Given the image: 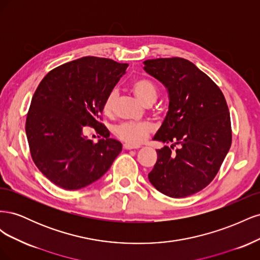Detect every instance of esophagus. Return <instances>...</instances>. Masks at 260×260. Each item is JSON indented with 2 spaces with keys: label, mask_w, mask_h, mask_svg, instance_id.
<instances>
[{
  "label": "esophagus",
  "mask_w": 260,
  "mask_h": 260,
  "mask_svg": "<svg viewBox=\"0 0 260 260\" xmlns=\"http://www.w3.org/2000/svg\"><path fill=\"white\" fill-rule=\"evenodd\" d=\"M124 149H139L140 145H135V144H130V143H125L123 144Z\"/></svg>",
  "instance_id": "obj_1"
}]
</instances>
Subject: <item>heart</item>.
I'll return each instance as SVG.
<instances>
[{
	"label": "heart",
	"instance_id": "obj_1",
	"mask_svg": "<svg viewBox=\"0 0 260 260\" xmlns=\"http://www.w3.org/2000/svg\"><path fill=\"white\" fill-rule=\"evenodd\" d=\"M132 89L138 99L143 104H153L157 99L156 85L148 79H138L132 83ZM117 89H114L108 94L104 102V112L106 114H112L118 100ZM155 125L152 122H122L116 128L117 136L121 140L132 144H138L143 142L148 137L149 133L154 132Z\"/></svg>",
	"mask_w": 260,
	"mask_h": 260
}]
</instances>
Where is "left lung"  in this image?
<instances>
[{"instance_id": "1", "label": "left lung", "mask_w": 260, "mask_h": 260, "mask_svg": "<svg viewBox=\"0 0 260 260\" xmlns=\"http://www.w3.org/2000/svg\"><path fill=\"white\" fill-rule=\"evenodd\" d=\"M143 64L145 73L166 88L169 100L167 116L153 140L170 146L156 149L148 180L169 198H185L214 180L229 152V108L216 83L190 60L156 58Z\"/></svg>"}]
</instances>
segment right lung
Wrapping results in <instances>:
<instances>
[{
	"label": "right lung",
	"mask_w": 260,
	"mask_h": 260,
	"mask_svg": "<svg viewBox=\"0 0 260 260\" xmlns=\"http://www.w3.org/2000/svg\"><path fill=\"white\" fill-rule=\"evenodd\" d=\"M128 64L82 57L60 65L37 88L26 120V135L36 166L51 182L76 191L95 182L111 168L122 144L109 139L99 120L104 102L125 74ZM86 125L104 139L93 144Z\"/></svg>",
	"instance_id": "add662e5"
}]
</instances>
